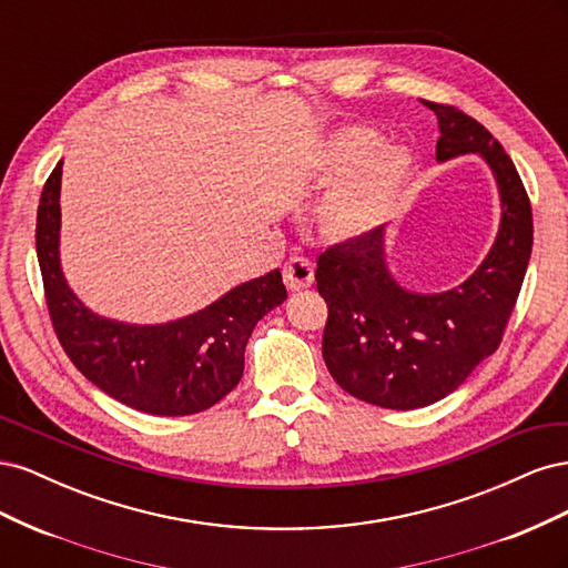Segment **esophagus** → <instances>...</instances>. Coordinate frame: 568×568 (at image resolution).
Returning <instances> with one entry per match:
<instances>
[{
	"label": "esophagus",
	"instance_id": "esophagus-1",
	"mask_svg": "<svg viewBox=\"0 0 568 568\" xmlns=\"http://www.w3.org/2000/svg\"><path fill=\"white\" fill-rule=\"evenodd\" d=\"M284 284L288 291H298V288H307L315 280V267L313 263L307 261L303 255H294L288 257V263L284 265Z\"/></svg>",
	"mask_w": 568,
	"mask_h": 568
}]
</instances>
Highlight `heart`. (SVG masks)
<instances>
[{
    "label": "heart",
    "mask_w": 568,
    "mask_h": 568,
    "mask_svg": "<svg viewBox=\"0 0 568 568\" xmlns=\"http://www.w3.org/2000/svg\"><path fill=\"white\" fill-rule=\"evenodd\" d=\"M374 144V132L348 128L336 134L326 153L329 173H343L356 165L322 205L326 227L338 236H357L382 225L403 189L407 175L403 151L376 146L369 152Z\"/></svg>",
    "instance_id": "1"
}]
</instances>
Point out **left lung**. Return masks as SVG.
<instances>
[{
	"instance_id": "1",
	"label": "left lung",
	"mask_w": 568,
	"mask_h": 568,
	"mask_svg": "<svg viewBox=\"0 0 568 568\" xmlns=\"http://www.w3.org/2000/svg\"><path fill=\"white\" fill-rule=\"evenodd\" d=\"M424 106L438 118V161L462 153L486 159L500 186L503 220L486 261L443 294H412L395 284L384 257V227L317 257V291L329 307L322 336L326 369L353 398L388 409L445 398L497 351L532 246L530 201L503 144L455 106Z\"/></svg>"
}]
</instances>
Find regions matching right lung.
I'll return each mask as SVG.
<instances>
[{
  "mask_svg": "<svg viewBox=\"0 0 568 568\" xmlns=\"http://www.w3.org/2000/svg\"><path fill=\"white\" fill-rule=\"evenodd\" d=\"M59 196L61 163L42 189L36 244L51 326L71 363L111 398L146 415H196L225 398L242 382L253 326L286 301L282 272L236 286L178 322L136 326L99 317L63 280Z\"/></svg>",
  "mask_w": 568,
  "mask_h": 568,
  "instance_id": "add662e5",
  "label": "right lung"
}]
</instances>
